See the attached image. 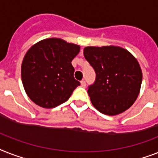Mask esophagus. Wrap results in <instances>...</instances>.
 Here are the masks:
<instances>
[{"label":"esophagus","mask_w":158,"mask_h":158,"mask_svg":"<svg viewBox=\"0 0 158 158\" xmlns=\"http://www.w3.org/2000/svg\"><path fill=\"white\" fill-rule=\"evenodd\" d=\"M81 86L83 88H85L86 87V82L84 80H82L81 81Z\"/></svg>","instance_id":"1"}]
</instances>
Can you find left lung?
<instances>
[{
	"instance_id": "8db88e82",
	"label": "left lung",
	"mask_w": 158,
	"mask_h": 158,
	"mask_svg": "<svg viewBox=\"0 0 158 158\" xmlns=\"http://www.w3.org/2000/svg\"><path fill=\"white\" fill-rule=\"evenodd\" d=\"M83 55L96 72L94 83L88 89L95 108L106 115H117L130 108L142 83L136 59L118 46L86 47Z\"/></svg>"
}]
</instances>
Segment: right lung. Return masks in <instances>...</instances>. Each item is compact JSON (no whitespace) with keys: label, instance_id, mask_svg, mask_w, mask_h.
Listing matches in <instances>:
<instances>
[{"label":"right lung","instance_id":"obj_1","mask_svg":"<svg viewBox=\"0 0 158 158\" xmlns=\"http://www.w3.org/2000/svg\"><path fill=\"white\" fill-rule=\"evenodd\" d=\"M79 52V45L57 38L44 40L28 50L22 63V81L34 103L54 108L70 98L80 85L71 64Z\"/></svg>","mask_w":158,"mask_h":158}]
</instances>
